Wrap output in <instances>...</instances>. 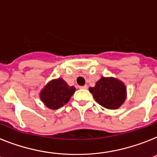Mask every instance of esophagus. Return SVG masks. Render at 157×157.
I'll list each match as a JSON object with an SVG mask.
<instances>
[{
    "label": "esophagus",
    "instance_id": "1",
    "mask_svg": "<svg viewBox=\"0 0 157 157\" xmlns=\"http://www.w3.org/2000/svg\"><path fill=\"white\" fill-rule=\"evenodd\" d=\"M88 88L87 85H84V86H79V89H84V90H86Z\"/></svg>",
    "mask_w": 157,
    "mask_h": 157
}]
</instances>
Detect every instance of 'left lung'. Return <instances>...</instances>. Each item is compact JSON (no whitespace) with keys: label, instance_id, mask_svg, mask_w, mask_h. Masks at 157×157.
Returning a JSON list of instances; mask_svg holds the SVG:
<instances>
[{"label":"left lung","instance_id":"8db88e82","mask_svg":"<svg viewBox=\"0 0 157 157\" xmlns=\"http://www.w3.org/2000/svg\"><path fill=\"white\" fill-rule=\"evenodd\" d=\"M95 101L106 109H117L126 98V87L122 82L112 77H101L94 87H90Z\"/></svg>","mask_w":157,"mask_h":157}]
</instances>
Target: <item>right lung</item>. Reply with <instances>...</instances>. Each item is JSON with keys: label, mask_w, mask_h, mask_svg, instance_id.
<instances>
[{"label": "right lung", "mask_w": 157, "mask_h": 157, "mask_svg": "<svg viewBox=\"0 0 157 157\" xmlns=\"http://www.w3.org/2000/svg\"><path fill=\"white\" fill-rule=\"evenodd\" d=\"M75 92V86H70L63 78L50 81L40 91V99L44 105L52 109H57L69 101Z\"/></svg>", "instance_id": "1"}]
</instances>
